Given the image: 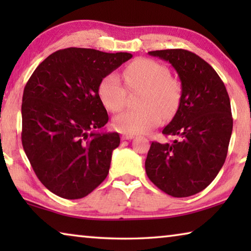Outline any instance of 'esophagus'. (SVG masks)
Listing matches in <instances>:
<instances>
[{
  "label": "esophagus",
  "instance_id": "obj_1",
  "mask_svg": "<svg viewBox=\"0 0 251 251\" xmlns=\"http://www.w3.org/2000/svg\"><path fill=\"white\" fill-rule=\"evenodd\" d=\"M134 137H135V135H130V134H123L122 135L123 141H128V139H133Z\"/></svg>",
  "mask_w": 251,
  "mask_h": 251
}]
</instances>
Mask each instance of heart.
I'll list each match as a JSON object with an SVG mask.
<instances>
[{
  "label": "heart",
  "mask_w": 251,
  "mask_h": 251,
  "mask_svg": "<svg viewBox=\"0 0 251 251\" xmlns=\"http://www.w3.org/2000/svg\"><path fill=\"white\" fill-rule=\"evenodd\" d=\"M131 90L142 88L141 108L127 109L113 120V126L123 134H145L158 126L164 117H172L179 106L181 86L171 77L166 66L147 58L136 59L123 72ZM99 95L105 107L120 112L126 104L127 92L120 76L106 75L99 85Z\"/></svg>",
  "instance_id": "heart-1"
}]
</instances>
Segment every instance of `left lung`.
<instances>
[{"mask_svg":"<svg viewBox=\"0 0 251 251\" xmlns=\"http://www.w3.org/2000/svg\"><path fill=\"white\" fill-rule=\"evenodd\" d=\"M177 72L181 99L163 134L175 136L172 144L152 142L145 161L150 179L173 197L201 192L218 175L226 159L232 131L230 100L216 71L189 50L148 52Z\"/></svg>","mask_w":251,"mask_h":251,"instance_id":"obj_1","label":"left lung"}]
</instances>
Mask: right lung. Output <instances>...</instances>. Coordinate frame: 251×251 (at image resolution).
<instances>
[{
  "label": "right lung",
  "mask_w": 251,
  "mask_h": 251,
  "mask_svg": "<svg viewBox=\"0 0 251 251\" xmlns=\"http://www.w3.org/2000/svg\"><path fill=\"white\" fill-rule=\"evenodd\" d=\"M131 57L70 48L50 54L33 72L23 92L22 144L50 192L83 198L107 177L121 138L99 131L108 122L99 85Z\"/></svg>",
  "instance_id": "obj_1"
}]
</instances>
